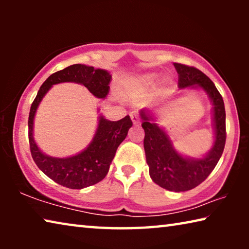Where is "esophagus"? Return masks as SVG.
Returning a JSON list of instances; mask_svg holds the SVG:
<instances>
[{
    "label": "esophagus",
    "mask_w": 249,
    "mask_h": 249,
    "mask_svg": "<svg viewBox=\"0 0 249 249\" xmlns=\"http://www.w3.org/2000/svg\"><path fill=\"white\" fill-rule=\"evenodd\" d=\"M130 119H132V122H133V124L135 126H140L141 125V119L137 114H134V113H133V114H130Z\"/></svg>",
    "instance_id": "obj_1"
}]
</instances>
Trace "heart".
Segmentation results:
<instances>
[{"label": "heart", "mask_w": 249, "mask_h": 249, "mask_svg": "<svg viewBox=\"0 0 249 249\" xmlns=\"http://www.w3.org/2000/svg\"><path fill=\"white\" fill-rule=\"evenodd\" d=\"M159 74L158 72H156V71H148V72L137 74L128 80V87L129 89L133 91L144 92L151 89V88L155 86ZM171 78L169 75H163V77L160 79L159 84L160 87H167L169 86Z\"/></svg>", "instance_id": "heart-1"}]
</instances>
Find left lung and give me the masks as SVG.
<instances>
[{
  "label": "left lung",
  "mask_w": 249,
  "mask_h": 249,
  "mask_svg": "<svg viewBox=\"0 0 249 249\" xmlns=\"http://www.w3.org/2000/svg\"><path fill=\"white\" fill-rule=\"evenodd\" d=\"M178 72L179 94L189 90L203 91L212 104L213 145L201 157H191L176 149L169 133L156 122L149 108L140 111L145 130L144 148L149 176L156 184L166 190L183 192L203 182L215 168L225 146V107L222 95L210 78L193 67L174 64Z\"/></svg>",
  "instance_id": "left-lung-1"
}]
</instances>
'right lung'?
I'll use <instances>...</instances> for the list:
<instances>
[{"instance_id":"1","label":"right lung","mask_w":249,"mask_h":249,"mask_svg":"<svg viewBox=\"0 0 249 249\" xmlns=\"http://www.w3.org/2000/svg\"><path fill=\"white\" fill-rule=\"evenodd\" d=\"M112 75L107 70L86 65H72L53 73L43 83L31 107L28 117V140L37 167L58 184L69 189H83L100 182L107 175L117 147L133 126L129 115L112 122L99 114L94 136L86 148L69 157H53L41 150L34 138V121L44 96L53 86L73 82L88 88L95 98L104 100L109 92ZM100 108H98V113Z\"/></svg>"}]
</instances>
